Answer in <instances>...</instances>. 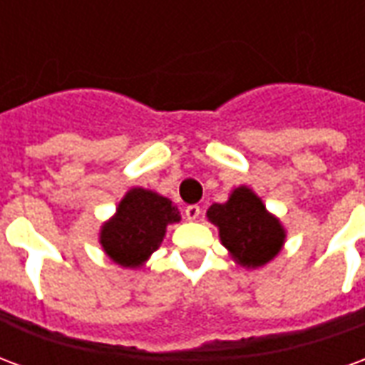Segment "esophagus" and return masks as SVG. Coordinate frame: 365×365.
Instances as JSON below:
<instances>
[{
    "instance_id": "1",
    "label": "esophagus",
    "mask_w": 365,
    "mask_h": 365,
    "mask_svg": "<svg viewBox=\"0 0 365 365\" xmlns=\"http://www.w3.org/2000/svg\"><path fill=\"white\" fill-rule=\"evenodd\" d=\"M199 215H201V207L199 205L185 207V217H187L190 221H195V219H199Z\"/></svg>"
}]
</instances>
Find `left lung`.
I'll return each mask as SVG.
<instances>
[{
	"mask_svg": "<svg viewBox=\"0 0 365 365\" xmlns=\"http://www.w3.org/2000/svg\"><path fill=\"white\" fill-rule=\"evenodd\" d=\"M207 217L219 227L222 245L246 268H258L272 260L285 238L279 221L248 187L232 191L227 203L209 207Z\"/></svg>",
	"mask_w": 365,
	"mask_h": 365,
	"instance_id": "obj_1",
	"label": "left lung"
}]
</instances>
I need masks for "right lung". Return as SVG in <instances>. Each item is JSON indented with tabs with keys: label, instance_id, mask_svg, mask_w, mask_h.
Masks as SVG:
<instances>
[{
	"label": "right lung",
	"instance_id": "obj_1",
	"mask_svg": "<svg viewBox=\"0 0 365 365\" xmlns=\"http://www.w3.org/2000/svg\"><path fill=\"white\" fill-rule=\"evenodd\" d=\"M178 221V207L170 199L135 187L119 203L117 215L103 225L101 246L113 262L136 268L158 248L168 225Z\"/></svg>",
	"mask_w": 365,
	"mask_h": 365
}]
</instances>
